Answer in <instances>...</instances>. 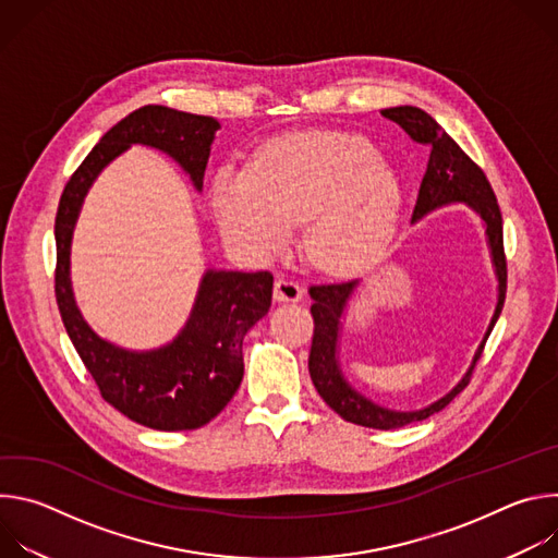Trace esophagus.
<instances>
[{"label": "esophagus", "mask_w": 558, "mask_h": 558, "mask_svg": "<svg viewBox=\"0 0 558 558\" xmlns=\"http://www.w3.org/2000/svg\"><path fill=\"white\" fill-rule=\"evenodd\" d=\"M274 298L278 302H300L304 298V289L289 278H278L274 284Z\"/></svg>", "instance_id": "1"}]
</instances>
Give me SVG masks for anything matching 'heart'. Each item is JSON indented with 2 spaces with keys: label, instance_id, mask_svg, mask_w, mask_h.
I'll return each instance as SVG.
<instances>
[{
  "label": "heart",
  "instance_id": "1",
  "mask_svg": "<svg viewBox=\"0 0 558 558\" xmlns=\"http://www.w3.org/2000/svg\"><path fill=\"white\" fill-rule=\"evenodd\" d=\"M211 211L229 243L265 256L304 220L311 263L353 276L375 263L397 227L402 185L373 143L353 134H291L258 147L247 168L211 181Z\"/></svg>",
  "mask_w": 558,
  "mask_h": 558
}]
</instances>
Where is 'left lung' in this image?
I'll list each match as a JSON object with an SVG mask.
<instances>
[{
    "label": "left lung",
    "mask_w": 558,
    "mask_h": 558,
    "mask_svg": "<svg viewBox=\"0 0 558 558\" xmlns=\"http://www.w3.org/2000/svg\"><path fill=\"white\" fill-rule=\"evenodd\" d=\"M381 117L390 119L392 123L400 125L413 141L426 143L430 147L426 174L420 185V196L413 211V222L422 220L426 214L452 205L463 203L470 207L476 216L484 220L486 227V241L497 276V306L490 317V325L484 333V340L476 347L472 362L468 371L461 375V379L446 392L439 400L430 402L428 407L415 409V411H392L386 407L375 404L366 395L355 390L349 379L342 373L340 366V336H342V317L349 306V300L353 298L360 280L340 282V284H323L311 287L308 293L313 298L311 315H313V342L308 353V373L311 379L320 392L323 400L347 422L366 426V428H379V430H392L402 428L413 422H422L441 409H446L454 397L465 388L472 368L476 360L482 357V351L486 347V340L490 331L495 329L504 300H506V256H504V220L497 205V196L482 172L480 166H474L468 154L446 134V130L424 110L415 106H397L381 110Z\"/></svg>",
    "instance_id": "8db88e82"
}]
</instances>
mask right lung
<instances>
[{"mask_svg":"<svg viewBox=\"0 0 558 558\" xmlns=\"http://www.w3.org/2000/svg\"><path fill=\"white\" fill-rule=\"evenodd\" d=\"M220 123L211 117L145 106L108 130L70 177L57 209L54 293L63 327L104 400L154 430H194L211 422L243 381V340L271 306L269 271L207 269L179 336L158 349L132 351L104 340L84 320L70 280V247L84 198L97 177L132 145L166 151L196 192Z\"/></svg>","mask_w":558,"mask_h":558,"instance_id":"right-lung-1","label":"right lung"}]
</instances>
